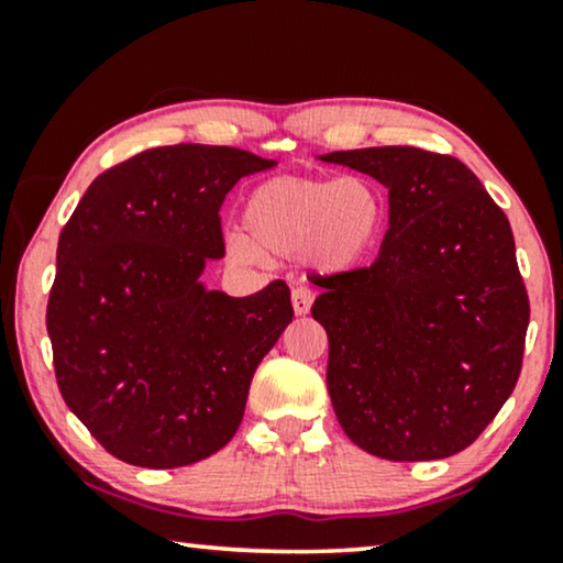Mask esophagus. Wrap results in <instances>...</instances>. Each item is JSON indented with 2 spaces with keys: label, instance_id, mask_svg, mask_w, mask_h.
<instances>
[{
  "label": "esophagus",
  "instance_id": "34e87169",
  "mask_svg": "<svg viewBox=\"0 0 563 563\" xmlns=\"http://www.w3.org/2000/svg\"><path fill=\"white\" fill-rule=\"evenodd\" d=\"M312 299H314L312 289H307V287L291 289V307H295V314H307V312H310Z\"/></svg>",
  "mask_w": 563,
  "mask_h": 563
}]
</instances>
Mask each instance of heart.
Wrapping results in <instances>:
<instances>
[{"label": "heart", "instance_id": "obj_1", "mask_svg": "<svg viewBox=\"0 0 563 563\" xmlns=\"http://www.w3.org/2000/svg\"><path fill=\"white\" fill-rule=\"evenodd\" d=\"M384 220V197L366 176H276L245 197V238H230L228 253L243 264L305 256L318 274H345L376 251Z\"/></svg>", "mask_w": 563, "mask_h": 563}]
</instances>
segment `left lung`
I'll use <instances>...</instances> for the list:
<instances>
[{
	"mask_svg": "<svg viewBox=\"0 0 563 563\" xmlns=\"http://www.w3.org/2000/svg\"><path fill=\"white\" fill-rule=\"evenodd\" d=\"M389 191L372 266L318 276L328 391L358 449L389 461L472 445L512 395L530 318L505 212L453 156L410 145L318 156Z\"/></svg>",
	"mask_w": 563,
	"mask_h": 563,
	"instance_id": "left-lung-1",
	"label": "left lung"
}]
</instances>
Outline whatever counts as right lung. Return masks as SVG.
Returning <instances> with one entry per match:
<instances>
[{"mask_svg":"<svg viewBox=\"0 0 563 563\" xmlns=\"http://www.w3.org/2000/svg\"><path fill=\"white\" fill-rule=\"evenodd\" d=\"M276 161L228 145L151 148L99 174L60 230L45 325L64 402L133 466L197 464L235 435L253 372L295 318L289 287L207 289L220 207Z\"/></svg>","mask_w":563,"mask_h":563,"instance_id":"right-lung-1","label":"right lung"}]
</instances>
